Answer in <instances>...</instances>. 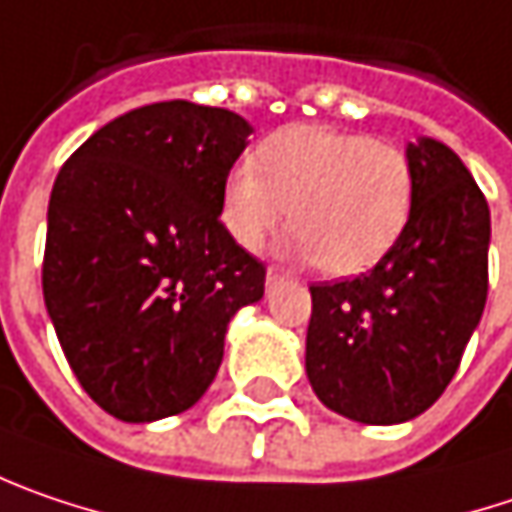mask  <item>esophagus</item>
Instances as JSON below:
<instances>
[{
  "label": "esophagus",
  "mask_w": 512,
  "mask_h": 512,
  "mask_svg": "<svg viewBox=\"0 0 512 512\" xmlns=\"http://www.w3.org/2000/svg\"><path fill=\"white\" fill-rule=\"evenodd\" d=\"M284 278H286V272H281L278 266H269V269H266V286H269V289H272L275 284H281Z\"/></svg>",
  "instance_id": "34e87169"
}]
</instances>
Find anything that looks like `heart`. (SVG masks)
Instances as JSON below:
<instances>
[{"instance_id": "1", "label": "heart", "mask_w": 512, "mask_h": 512, "mask_svg": "<svg viewBox=\"0 0 512 512\" xmlns=\"http://www.w3.org/2000/svg\"><path fill=\"white\" fill-rule=\"evenodd\" d=\"M411 199L414 170L397 141L298 124L228 173L223 223L240 246L260 249L289 214L301 255L356 275L397 243Z\"/></svg>"}]
</instances>
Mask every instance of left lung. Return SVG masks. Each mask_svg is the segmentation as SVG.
Returning <instances> with one entry per match:
<instances>
[{
  "mask_svg": "<svg viewBox=\"0 0 512 512\" xmlns=\"http://www.w3.org/2000/svg\"><path fill=\"white\" fill-rule=\"evenodd\" d=\"M411 214L374 269L313 284L307 376L327 408L391 426L435 403L487 304L490 205L435 138L408 144Z\"/></svg>",
  "mask_w": 512,
  "mask_h": 512,
  "instance_id": "1",
  "label": "left lung"
}]
</instances>
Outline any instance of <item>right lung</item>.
Returning <instances> with one entry per match:
<instances>
[{
  "instance_id": "right-lung-1",
  "label": "right lung",
  "mask_w": 512,
  "mask_h": 512,
  "mask_svg": "<svg viewBox=\"0 0 512 512\" xmlns=\"http://www.w3.org/2000/svg\"><path fill=\"white\" fill-rule=\"evenodd\" d=\"M249 133L220 106L162 101L109 121L54 179L43 298L77 382L118 420L194 406L231 316L263 298L266 266L220 220Z\"/></svg>"
}]
</instances>
